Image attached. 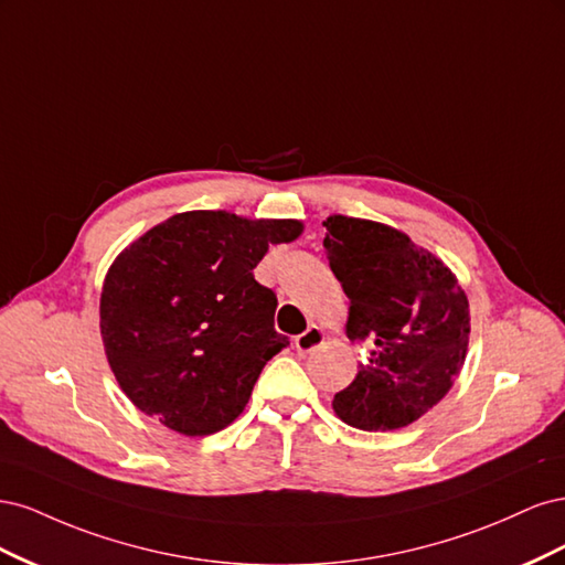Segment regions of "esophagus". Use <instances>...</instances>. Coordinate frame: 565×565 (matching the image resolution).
I'll return each instance as SVG.
<instances>
[{
    "label": "esophagus",
    "instance_id": "1",
    "mask_svg": "<svg viewBox=\"0 0 565 565\" xmlns=\"http://www.w3.org/2000/svg\"><path fill=\"white\" fill-rule=\"evenodd\" d=\"M322 344H324V334H322V330L318 328V324H311L309 330H306L303 334H299L295 339V347H297L299 355H309V353L318 351Z\"/></svg>",
    "mask_w": 565,
    "mask_h": 565
}]
</instances>
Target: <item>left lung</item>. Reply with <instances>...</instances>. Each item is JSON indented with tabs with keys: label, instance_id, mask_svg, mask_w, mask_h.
<instances>
[{
	"label": "left lung",
	"instance_id": "1",
	"mask_svg": "<svg viewBox=\"0 0 565 565\" xmlns=\"http://www.w3.org/2000/svg\"><path fill=\"white\" fill-rule=\"evenodd\" d=\"M324 228L330 268L351 301L347 334L374 344L332 407L355 429H401L446 396L465 365L467 295L396 228L349 216H330Z\"/></svg>",
	"mask_w": 565,
	"mask_h": 565
}]
</instances>
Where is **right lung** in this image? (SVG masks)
Returning <instances> with one entry per match:
<instances>
[{
	"label": "right lung",
	"mask_w": 565,
	"mask_h": 565,
	"mask_svg": "<svg viewBox=\"0 0 565 565\" xmlns=\"http://www.w3.org/2000/svg\"><path fill=\"white\" fill-rule=\"evenodd\" d=\"M301 233L292 218L185 212L150 228L110 266L100 334L115 377L141 413L210 436L243 413L289 339L273 328L278 297L254 280L268 245Z\"/></svg>",
	"instance_id": "add662e5"
}]
</instances>
